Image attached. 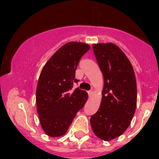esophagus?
I'll return each mask as SVG.
<instances>
[{"instance_id": "34e87169", "label": "esophagus", "mask_w": 159, "mask_h": 159, "mask_svg": "<svg viewBox=\"0 0 159 159\" xmlns=\"http://www.w3.org/2000/svg\"><path fill=\"white\" fill-rule=\"evenodd\" d=\"M88 95L91 97L92 95H93V90H90V91H88Z\"/></svg>"}]
</instances>
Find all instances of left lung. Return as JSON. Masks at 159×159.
Listing matches in <instances>:
<instances>
[{"label": "left lung", "mask_w": 159, "mask_h": 159, "mask_svg": "<svg viewBox=\"0 0 159 159\" xmlns=\"http://www.w3.org/2000/svg\"><path fill=\"white\" fill-rule=\"evenodd\" d=\"M92 48L104 86L100 107L90 121L97 137L110 141L124 133L134 116L137 103L136 79L130 60L116 44L95 43Z\"/></svg>", "instance_id": "left-lung-1"}]
</instances>
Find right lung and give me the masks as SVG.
<instances>
[{
	"label": "right lung",
	"instance_id": "add662e5",
	"mask_svg": "<svg viewBox=\"0 0 159 159\" xmlns=\"http://www.w3.org/2000/svg\"><path fill=\"white\" fill-rule=\"evenodd\" d=\"M91 48L81 42H69L58 49L40 72L36 101L40 125L50 137L67 132L73 119L84 107L88 95L79 88L73 90L75 70L81 57Z\"/></svg>",
	"mask_w": 159,
	"mask_h": 159
}]
</instances>
